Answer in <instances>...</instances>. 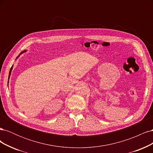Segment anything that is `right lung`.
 Wrapping results in <instances>:
<instances>
[{
	"instance_id": "obj_1",
	"label": "right lung",
	"mask_w": 153,
	"mask_h": 153,
	"mask_svg": "<svg viewBox=\"0 0 153 153\" xmlns=\"http://www.w3.org/2000/svg\"><path fill=\"white\" fill-rule=\"evenodd\" d=\"M25 52V51H24V52H22V53H20V54H22V53H24ZM18 57H19V55H18ZM12 69H13V66L11 68V69H10V74H9V78H10V75H11V70H12Z\"/></svg>"
}]
</instances>
